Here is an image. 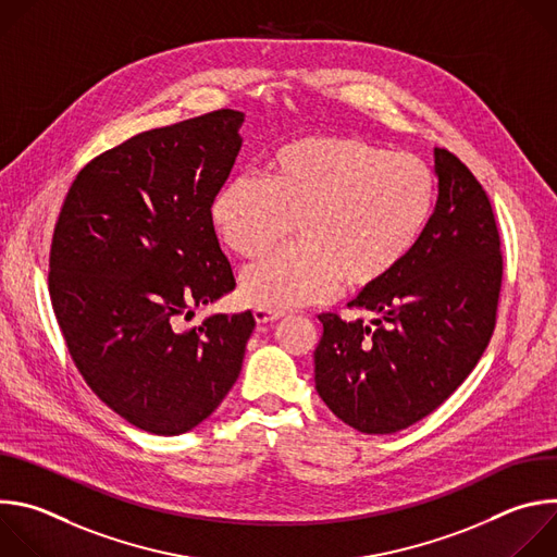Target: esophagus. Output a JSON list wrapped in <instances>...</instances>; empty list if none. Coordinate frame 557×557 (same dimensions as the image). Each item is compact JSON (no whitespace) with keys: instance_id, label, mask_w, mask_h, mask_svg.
Here are the masks:
<instances>
[{"instance_id":"1","label":"esophagus","mask_w":557,"mask_h":557,"mask_svg":"<svg viewBox=\"0 0 557 557\" xmlns=\"http://www.w3.org/2000/svg\"><path fill=\"white\" fill-rule=\"evenodd\" d=\"M253 317H256V322H258V324H273V322H277V320H280L282 312H271V310L256 308V310H253Z\"/></svg>"}]
</instances>
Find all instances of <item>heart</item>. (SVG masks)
Returning a JSON list of instances; mask_svg holds the SVG:
<instances>
[{"label":"heart","instance_id":"1","mask_svg":"<svg viewBox=\"0 0 557 557\" xmlns=\"http://www.w3.org/2000/svg\"><path fill=\"white\" fill-rule=\"evenodd\" d=\"M436 176L412 153L355 136L312 134L275 145L262 181L228 178L211 198L215 235L237 258L258 260L297 231V247L247 269L240 295L284 312L363 293L412 256L432 220Z\"/></svg>","mask_w":557,"mask_h":557}]
</instances>
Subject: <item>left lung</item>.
<instances>
[{
	"label": "left lung",
	"instance_id": "8db88e82",
	"mask_svg": "<svg viewBox=\"0 0 557 557\" xmlns=\"http://www.w3.org/2000/svg\"><path fill=\"white\" fill-rule=\"evenodd\" d=\"M438 200L421 243L387 282L350 306L346 322L322 312L314 387L346 425L392 434L434 412L483 357L503 282L492 202L447 149H434Z\"/></svg>",
	"mask_w": 557,
	"mask_h": 557
}]
</instances>
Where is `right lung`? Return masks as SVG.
Listing matches in <instances>:
<instances>
[{"label":"right lung","instance_id":"1","mask_svg":"<svg viewBox=\"0 0 557 557\" xmlns=\"http://www.w3.org/2000/svg\"><path fill=\"white\" fill-rule=\"evenodd\" d=\"M245 114L209 112L149 129L76 174L50 249L48 288L90 389L138 430L176 436L233 387L251 310L176 320L235 288L209 205L243 147Z\"/></svg>","mask_w":557,"mask_h":557}]
</instances>
